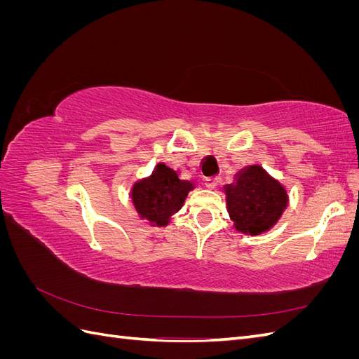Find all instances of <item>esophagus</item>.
I'll use <instances>...</instances> for the list:
<instances>
[{
  "label": "esophagus",
  "instance_id": "obj_1",
  "mask_svg": "<svg viewBox=\"0 0 359 359\" xmlns=\"http://www.w3.org/2000/svg\"><path fill=\"white\" fill-rule=\"evenodd\" d=\"M219 182H220L219 178H206L203 184L208 190H214V189H217V186H219Z\"/></svg>",
  "mask_w": 359,
  "mask_h": 359
}]
</instances>
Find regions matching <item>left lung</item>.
<instances>
[{"label": "left lung", "instance_id": "obj_1", "mask_svg": "<svg viewBox=\"0 0 359 359\" xmlns=\"http://www.w3.org/2000/svg\"><path fill=\"white\" fill-rule=\"evenodd\" d=\"M224 194L233 227L252 236L273 229L289 205L286 187L259 165L244 168Z\"/></svg>", "mask_w": 359, "mask_h": 359}]
</instances>
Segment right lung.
<instances>
[{"instance_id": "add662e5", "label": "right lung", "mask_w": 359, "mask_h": 359, "mask_svg": "<svg viewBox=\"0 0 359 359\" xmlns=\"http://www.w3.org/2000/svg\"><path fill=\"white\" fill-rule=\"evenodd\" d=\"M193 189V182L181 180L175 170L158 163L151 175L133 184L130 199L140 220L153 227H166Z\"/></svg>"}]
</instances>
